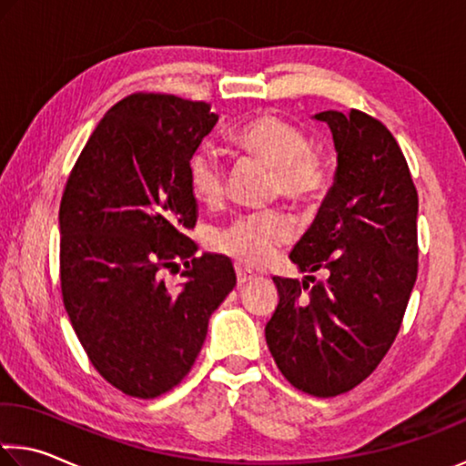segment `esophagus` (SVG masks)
I'll return each instance as SVG.
<instances>
[{"instance_id":"34e87169","label":"esophagus","mask_w":466,"mask_h":466,"mask_svg":"<svg viewBox=\"0 0 466 466\" xmlns=\"http://www.w3.org/2000/svg\"><path fill=\"white\" fill-rule=\"evenodd\" d=\"M253 279H257L253 271L245 269L242 265H236V282H238V286H245L248 282H253Z\"/></svg>"}]
</instances>
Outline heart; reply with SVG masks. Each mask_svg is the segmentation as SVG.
<instances>
[{
    "mask_svg": "<svg viewBox=\"0 0 466 466\" xmlns=\"http://www.w3.org/2000/svg\"><path fill=\"white\" fill-rule=\"evenodd\" d=\"M232 143L253 157L276 167L273 193L294 203H313L329 187L328 161L311 151V138L286 117L263 112L248 117L232 132ZM188 184L198 203L216 207L226 193V172L209 149L197 151L188 164ZM294 236L292 219L279 209L248 213L211 236V247L240 265L261 268Z\"/></svg>",
    "mask_w": 466,
    "mask_h": 466,
    "instance_id": "obj_1",
    "label": "heart"
}]
</instances>
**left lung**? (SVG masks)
I'll return each instance as SVG.
<instances>
[{
  "mask_svg": "<svg viewBox=\"0 0 466 466\" xmlns=\"http://www.w3.org/2000/svg\"><path fill=\"white\" fill-rule=\"evenodd\" d=\"M338 167L315 221L292 248L308 286L273 278L279 302L265 326L284 378L317 398L338 396L375 371L400 329L417 279L419 197L396 138L359 109L321 112Z\"/></svg>",
  "mask_w": 466,
  "mask_h": 466,
  "instance_id": "1",
  "label": "left lung"
}]
</instances>
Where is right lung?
Returning <instances> with one entry per match:
<instances>
[{"mask_svg": "<svg viewBox=\"0 0 466 466\" xmlns=\"http://www.w3.org/2000/svg\"><path fill=\"white\" fill-rule=\"evenodd\" d=\"M216 122L209 103L128 95L103 116L66 182V313L93 367L128 396L157 398L187 378L211 313L236 286L232 261L195 257L187 236L197 224L188 164ZM180 260L185 279L169 289L165 273Z\"/></svg>", "mask_w": 466, "mask_h": 466, "instance_id": "1", "label": "right lung"}]
</instances>
